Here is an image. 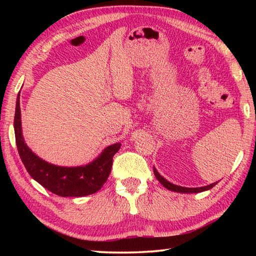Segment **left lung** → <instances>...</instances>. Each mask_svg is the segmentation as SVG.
Wrapping results in <instances>:
<instances>
[{"label":"left lung","instance_id":"8db88e82","mask_svg":"<svg viewBox=\"0 0 256 256\" xmlns=\"http://www.w3.org/2000/svg\"><path fill=\"white\" fill-rule=\"evenodd\" d=\"M154 172L156 178H157L160 182V183H162V185H164L167 190H172V192H177V193H200V192H204V190L212 188L216 183H218V182H216V183H212V184L206 185V186H201V188H184V186L172 184V183H170V182H168L166 178H164V177L159 174L158 170H156L154 167Z\"/></svg>","mask_w":256,"mask_h":256}]
</instances>
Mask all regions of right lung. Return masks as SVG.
Wrapping results in <instances>:
<instances>
[{
    "mask_svg": "<svg viewBox=\"0 0 256 256\" xmlns=\"http://www.w3.org/2000/svg\"><path fill=\"white\" fill-rule=\"evenodd\" d=\"M14 125L16 148L29 175L50 192L63 198L86 196L100 190L110 174L112 157L120 148V142L108 146L96 159L84 166L64 167L45 162L32 152L24 142L21 128L20 94L16 98Z\"/></svg>",
    "mask_w": 256,
    "mask_h": 256,
    "instance_id": "add662e5",
    "label": "right lung"
}]
</instances>
